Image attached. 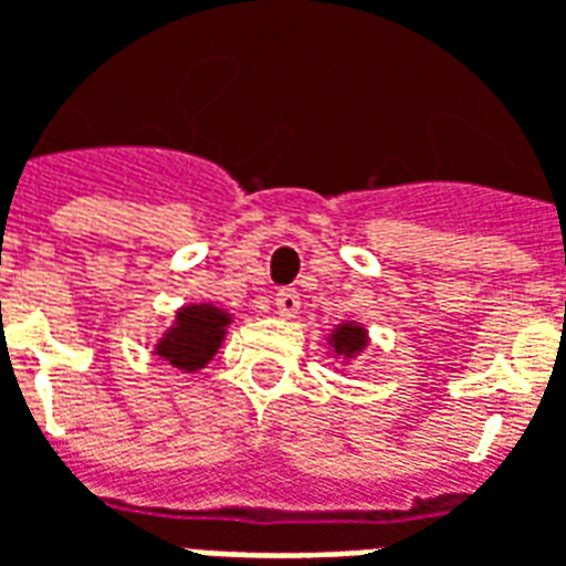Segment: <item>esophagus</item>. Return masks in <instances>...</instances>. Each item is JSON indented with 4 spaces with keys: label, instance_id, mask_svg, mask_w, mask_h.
<instances>
[{
    "label": "esophagus",
    "instance_id": "esophagus-1",
    "mask_svg": "<svg viewBox=\"0 0 566 566\" xmlns=\"http://www.w3.org/2000/svg\"><path fill=\"white\" fill-rule=\"evenodd\" d=\"M275 312L287 317V321L300 315V294H296L294 287H284V291L275 294Z\"/></svg>",
    "mask_w": 566,
    "mask_h": 566
}]
</instances>
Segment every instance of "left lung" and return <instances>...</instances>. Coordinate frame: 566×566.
<instances>
[{
	"label": "left lung",
	"mask_w": 566,
	"mask_h": 566,
	"mask_svg": "<svg viewBox=\"0 0 566 566\" xmlns=\"http://www.w3.org/2000/svg\"><path fill=\"white\" fill-rule=\"evenodd\" d=\"M326 347H329L333 359L347 368L354 359L363 357V350L368 347L366 324H359V321H342V324H336L329 329Z\"/></svg>",
	"instance_id": "1"
}]
</instances>
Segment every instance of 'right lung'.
I'll return each instance as SVG.
<instances>
[{
	"label": "right lung",
	"mask_w": 566,
	"mask_h": 566,
	"mask_svg": "<svg viewBox=\"0 0 566 566\" xmlns=\"http://www.w3.org/2000/svg\"><path fill=\"white\" fill-rule=\"evenodd\" d=\"M233 315L216 303L179 305L177 315L153 345V354L167 366L179 368L182 375H195L209 366L228 336Z\"/></svg>",
	"instance_id": "add662e5"
}]
</instances>
